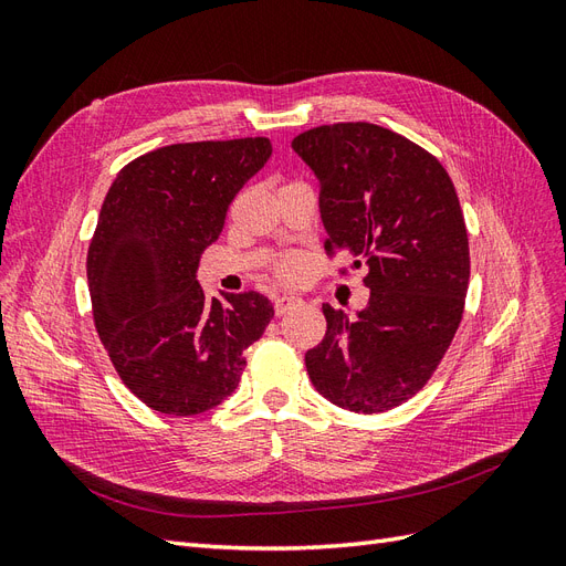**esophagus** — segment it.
I'll list each match as a JSON object with an SVG mask.
<instances>
[{
  "label": "esophagus",
  "instance_id": "esophagus-1",
  "mask_svg": "<svg viewBox=\"0 0 566 566\" xmlns=\"http://www.w3.org/2000/svg\"><path fill=\"white\" fill-rule=\"evenodd\" d=\"M300 304V297H290V295H281L273 300V312H276V316H285L287 312H293L295 306Z\"/></svg>",
  "mask_w": 566,
  "mask_h": 566
}]
</instances>
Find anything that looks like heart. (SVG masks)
I'll use <instances>...</instances> for the list:
<instances>
[{
  "label": "heart",
  "mask_w": 566,
  "mask_h": 566,
  "mask_svg": "<svg viewBox=\"0 0 566 566\" xmlns=\"http://www.w3.org/2000/svg\"><path fill=\"white\" fill-rule=\"evenodd\" d=\"M276 271H279V276L281 279H293V276H297V271H300V264H297V260L295 256H285V260H281L279 262V266H276Z\"/></svg>",
  "instance_id": "1"
}]
</instances>
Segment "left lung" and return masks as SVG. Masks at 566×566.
<instances>
[{
    "mask_svg": "<svg viewBox=\"0 0 566 566\" xmlns=\"http://www.w3.org/2000/svg\"><path fill=\"white\" fill-rule=\"evenodd\" d=\"M293 150L321 186L325 250L354 256L370 290L354 318L323 304L328 331L306 373L335 406L385 413L432 378L462 318L470 245L458 193L432 153L370 123L314 127Z\"/></svg>",
    "mask_w": 566,
    "mask_h": 566,
    "instance_id": "left-lung-1",
    "label": "left lung"
}]
</instances>
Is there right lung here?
<instances>
[{"mask_svg": "<svg viewBox=\"0 0 566 566\" xmlns=\"http://www.w3.org/2000/svg\"><path fill=\"white\" fill-rule=\"evenodd\" d=\"M271 156L264 136L172 144L119 169L87 254L96 333L134 397L198 416L235 391L273 318L260 293L208 297L196 279L231 200Z\"/></svg>", "mask_w": 566, "mask_h": 566, "instance_id": "add662e5", "label": "right lung"}]
</instances>
